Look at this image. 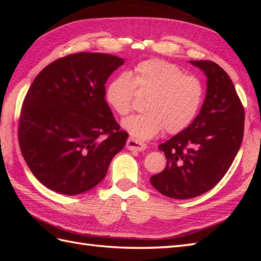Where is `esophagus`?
<instances>
[{
	"instance_id": "1",
	"label": "esophagus",
	"mask_w": 261,
	"mask_h": 261,
	"mask_svg": "<svg viewBox=\"0 0 261 261\" xmlns=\"http://www.w3.org/2000/svg\"><path fill=\"white\" fill-rule=\"evenodd\" d=\"M126 148L132 151H143L147 148V145L134 138H129L126 141Z\"/></svg>"
}]
</instances>
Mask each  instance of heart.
<instances>
[{
    "mask_svg": "<svg viewBox=\"0 0 261 261\" xmlns=\"http://www.w3.org/2000/svg\"><path fill=\"white\" fill-rule=\"evenodd\" d=\"M136 91L147 95L145 112L122 121V126L136 139L152 138L164 129L175 135L196 118L204 99L203 82L185 75L176 65L163 59H148L138 64L132 74H121L110 83L105 99L116 113L124 116L134 107Z\"/></svg>",
    "mask_w": 261,
    "mask_h": 261,
    "instance_id": "1",
    "label": "heart"
}]
</instances>
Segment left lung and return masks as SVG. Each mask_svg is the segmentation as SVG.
I'll use <instances>...</instances> for the list:
<instances>
[{
  "mask_svg": "<svg viewBox=\"0 0 261 261\" xmlns=\"http://www.w3.org/2000/svg\"><path fill=\"white\" fill-rule=\"evenodd\" d=\"M207 77L206 97L192 124L158 148L166 168L150 178L165 196L196 197L223 178L239 151L245 130V109L230 76L211 60H191Z\"/></svg>",
  "mask_w": 261,
  "mask_h": 261,
  "instance_id": "1",
  "label": "left lung"
}]
</instances>
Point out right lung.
I'll return each mask as SVG.
<instances>
[{
	"instance_id": "1",
	"label": "right lung",
	"mask_w": 261,
	"mask_h": 261,
	"mask_svg": "<svg viewBox=\"0 0 261 261\" xmlns=\"http://www.w3.org/2000/svg\"><path fill=\"white\" fill-rule=\"evenodd\" d=\"M123 59L77 53L37 75L22 103L18 139L28 167L41 184L79 195L101 181L127 134L105 101V83Z\"/></svg>"
}]
</instances>
